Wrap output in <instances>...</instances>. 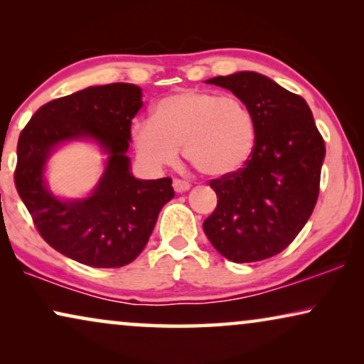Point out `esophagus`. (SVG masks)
I'll use <instances>...</instances> for the list:
<instances>
[{
    "label": "esophagus",
    "mask_w": 364,
    "mask_h": 364,
    "mask_svg": "<svg viewBox=\"0 0 364 364\" xmlns=\"http://www.w3.org/2000/svg\"><path fill=\"white\" fill-rule=\"evenodd\" d=\"M172 186H173V191L178 192V193L186 192V191H188V188H191V183H188L187 181H182V178H173Z\"/></svg>",
    "instance_id": "1"
}]
</instances>
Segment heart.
Listing matches in <instances>:
<instances>
[{"label":"heart","instance_id":"1","mask_svg":"<svg viewBox=\"0 0 364 364\" xmlns=\"http://www.w3.org/2000/svg\"><path fill=\"white\" fill-rule=\"evenodd\" d=\"M132 141L149 168L173 166L183 147V156L198 172L223 177L250 159L255 121L235 96L186 89L161 99L152 121L134 122Z\"/></svg>","mask_w":364,"mask_h":364}]
</instances>
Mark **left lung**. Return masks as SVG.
<instances>
[{"mask_svg":"<svg viewBox=\"0 0 364 364\" xmlns=\"http://www.w3.org/2000/svg\"><path fill=\"white\" fill-rule=\"evenodd\" d=\"M207 82L232 91L250 109L255 146L240 171L208 182L218 200L203 232L235 263L275 257L316 205L325 141L305 99L267 76L243 71Z\"/></svg>","mask_w":364,"mask_h":364,"instance_id":"8db88e82","label":"left lung"}]
</instances>
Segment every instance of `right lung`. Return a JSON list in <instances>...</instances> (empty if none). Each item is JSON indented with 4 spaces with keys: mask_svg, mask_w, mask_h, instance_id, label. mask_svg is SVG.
<instances>
[{
    "mask_svg": "<svg viewBox=\"0 0 364 364\" xmlns=\"http://www.w3.org/2000/svg\"><path fill=\"white\" fill-rule=\"evenodd\" d=\"M134 84L92 86L44 104L18 139L14 186L34 227L54 250L94 268L136 260L173 197L172 178L139 181L126 156L131 124L142 107ZM92 136L109 152L107 172L91 198L58 201L42 181L43 164L59 141Z\"/></svg>",
    "mask_w": 364,
    "mask_h": 364,
    "instance_id": "right-lung-1",
    "label": "right lung"
}]
</instances>
